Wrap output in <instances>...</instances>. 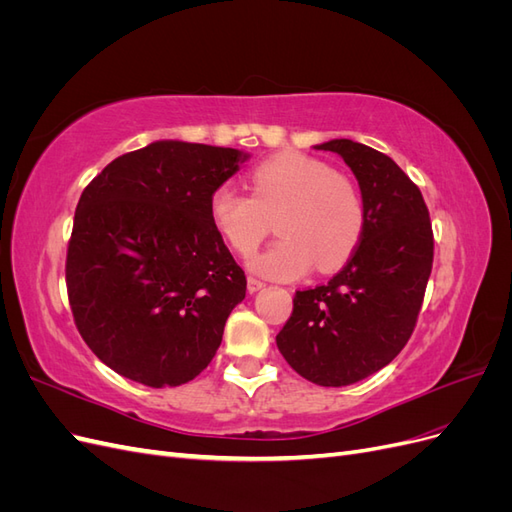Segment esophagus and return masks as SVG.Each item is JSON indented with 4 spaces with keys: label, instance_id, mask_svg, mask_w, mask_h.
<instances>
[{
    "label": "esophagus",
    "instance_id": "1",
    "mask_svg": "<svg viewBox=\"0 0 512 512\" xmlns=\"http://www.w3.org/2000/svg\"><path fill=\"white\" fill-rule=\"evenodd\" d=\"M262 288H265V282L256 280V277H247V290H250V292H258V290H262Z\"/></svg>",
    "mask_w": 512,
    "mask_h": 512
}]
</instances>
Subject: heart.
Wrapping results in <instances>:
<instances>
[{
	"mask_svg": "<svg viewBox=\"0 0 512 512\" xmlns=\"http://www.w3.org/2000/svg\"><path fill=\"white\" fill-rule=\"evenodd\" d=\"M252 196L220 185L209 198L215 230L241 256L267 239L277 220V241L250 260L271 280H297L316 265L329 273L354 254L365 228L363 196L354 181L299 151L275 153L250 173Z\"/></svg>",
	"mask_w": 512,
	"mask_h": 512,
	"instance_id": "1",
	"label": "heart"
}]
</instances>
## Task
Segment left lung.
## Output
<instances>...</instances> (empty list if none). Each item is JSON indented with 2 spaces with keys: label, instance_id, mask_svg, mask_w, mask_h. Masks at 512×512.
Listing matches in <instances>:
<instances>
[{
  "label": "left lung",
  "instance_id": "1",
  "mask_svg": "<svg viewBox=\"0 0 512 512\" xmlns=\"http://www.w3.org/2000/svg\"><path fill=\"white\" fill-rule=\"evenodd\" d=\"M316 149L350 166L365 228L333 280L297 290L275 342L305 380L348 386L389 365L408 344L431 275L433 232L421 190L389 156L348 138Z\"/></svg>",
  "mask_w": 512,
  "mask_h": 512
}]
</instances>
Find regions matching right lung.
<instances>
[{"label":"right lung","instance_id":"obj_1","mask_svg":"<svg viewBox=\"0 0 512 512\" xmlns=\"http://www.w3.org/2000/svg\"><path fill=\"white\" fill-rule=\"evenodd\" d=\"M247 153L156 141L123 153L81 194L66 256L72 316L119 376L153 389L194 380L245 299V273L209 198Z\"/></svg>","mask_w":512,"mask_h":512}]
</instances>
